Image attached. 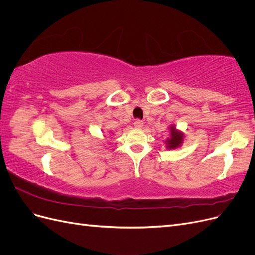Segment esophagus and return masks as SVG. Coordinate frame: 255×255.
<instances>
[{"label":"esophagus","instance_id":"esophagus-1","mask_svg":"<svg viewBox=\"0 0 255 255\" xmlns=\"http://www.w3.org/2000/svg\"><path fill=\"white\" fill-rule=\"evenodd\" d=\"M143 127V122L141 120H135L134 122V128L137 129H140Z\"/></svg>","mask_w":255,"mask_h":255}]
</instances>
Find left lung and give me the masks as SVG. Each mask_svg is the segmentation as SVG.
<instances>
[{
  "mask_svg": "<svg viewBox=\"0 0 255 255\" xmlns=\"http://www.w3.org/2000/svg\"><path fill=\"white\" fill-rule=\"evenodd\" d=\"M169 129H170V136H169L165 140L166 149L168 150L179 149L184 142V137H185L184 133L182 130L177 129L174 125H171L169 127Z\"/></svg>",
  "mask_w": 255,
  "mask_h": 255,
  "instance_id": "8db88e82",
  "label": "left lung"
}]
</instances>
